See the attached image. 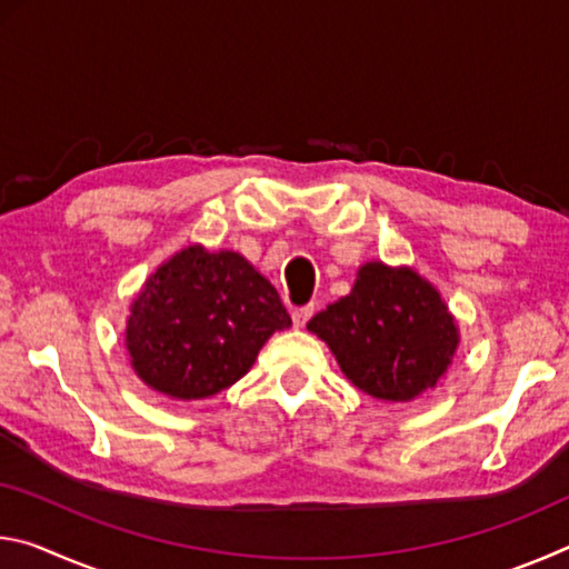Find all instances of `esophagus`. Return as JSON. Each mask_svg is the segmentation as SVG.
<instances>
[{"mask_svg": "<svg viewBox=\"0 0 569 569\" xmlns=\"http://www.w3.org/2000/svg\"><path fill=\"white\" fill-rule=\"evenodd\" d=\"M311 316H313V306L293 308V311H291V319H293V326H296V329H303L306 321L311 319Z\"/></svg>", "mask_w": 569, "mask_h": 569, "instance_id": "esophagus-1", "label": "esophagus"}]
</instances>
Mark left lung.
<instances>
[{"label":"left lung","instance_id":"1","mask_svg":"<svg viewBox=\"0 0 569 569\" xmlns=\"http://www.w3.org/2000/svg\"><path fill=\"white\" fill-rule=\"evenodd\" d=\"M308 331L329 343L353 387L383 401L437 387L459 343L437 288L383 263H366L353 291L316 313Z\"/></svg>","mask_w":569,"mask_h":569}]
</instances>
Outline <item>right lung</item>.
<instances>
[{"label": "right lung", "mask_w": 569, "mask_h": 569, "mask_svg": "<svg viewBox=\"0 0 569 569\" xmlns=\"http://www.w3.org/2000/svg\"><path fill=\"white\" fill-rule=\"evenodd\" d=\"M288 326L281 296L243 256L192 246L150 276L124 341L148 387L188 401L246 377L268 336Z\"/></svg>", "instance_id": "add662e5"}]
</instances>
